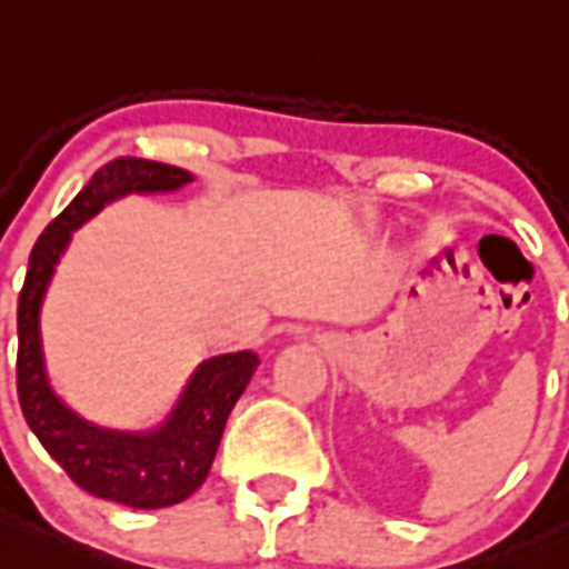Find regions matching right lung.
Segmentation results:
<instances>
[{"label": "right lung", "instance_id": "right-lung-1", "mask_svg": "<svg viewBox=\"0 0 569 569\" xmlns=\"http://www.w3.org/2000/svg\"><path fill=\"white\" fill-rule=\"evenodd\" d=\"M189 180V171L142 157H116L100 166L82 192L38 237L17 302V398L26 421L70 481L97 499L118 501L127 508H169L189 499L204 483L224 421L261 362L249 350L216 356L198 368L160 430L142 436L112 433L73 416L52 395L43 373L38 311L52 267L64 252L73 228L91 219L112 198L127 192H166Z\"/></svg>", "mask_w": 569, "mask_h": 569}]
</instances>
